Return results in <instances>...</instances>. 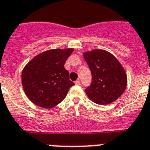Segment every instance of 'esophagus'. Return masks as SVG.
Instances as JSON below:
<instances>
[{
    "mask_svg": "<svg viewBox=\"0 0 150 150\" xmlns=\"http://www.w3.org/2000/svg\"><path fill=\"white\" fill-rule=\"evenodd\" d=\"M75 84H76V85H80V81H79V80H76V81L75 82Z\"/></svg>",
    "mask_w": 150,
    "mask_h": 150,
    "instance_id": "obj_1",
    "label": "esophagus"
}]
</instances>
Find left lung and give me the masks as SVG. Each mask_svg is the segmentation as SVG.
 Here are the masks:
<instances>
[{
  "mask_svg": "<svg viewBox=\"0 0 150 150\" xmlns=\"http://www.w3.org/2000/svg\"><path fill=\"white\" fill-rule=\"evenodd\" d=\"M92 76V82L85 90L95 104L105 105L117 100L127 86V75L115 56L109 52L94 50L83 53Z\"/></svg>",
  "mask_w": 150,
  "mask_h": 150,
  "instance_id": "obj_1",
  "label": "left lung"
}]
</instances>
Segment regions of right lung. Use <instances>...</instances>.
<instances>
[{
  "label": "right lung",
  "mask_w": 150,
  "mask_h": 150,
  "mask_svg": "<svg viewBox=\"0 0 150 150\" xmlns=\"http://www.w3.org/2000/svg\"><path fill=\"white\" fill-rule=\"evenodd\" d=\"M74 49H55L35 56L24 67L22 83L25 95L37 106L50 109L64 99L74 83L64 63Z\"/></svg>",
  "instance_id": "add662e5"
}]
</instances>
